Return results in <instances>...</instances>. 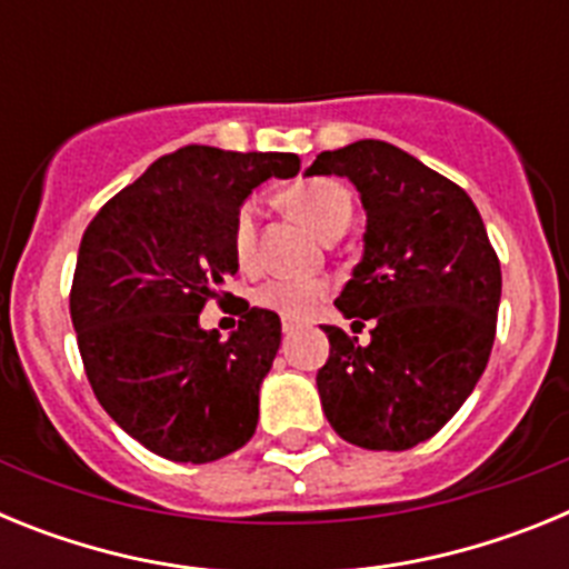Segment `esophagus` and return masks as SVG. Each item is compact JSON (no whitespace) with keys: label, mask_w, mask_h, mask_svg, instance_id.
I'll return each instance as SVG.
<instances>
[{"label":"esophagus","mask_w":569,"mask_h":569,"mask_svg":"<svg viewBox=\"0 0 569 569\" xmlns=\"http://www.w3.org/2000/svg\"><path fill=\"white\" fill-rule=\"evenodd\" d=\"M281 330H284V333H293V330H299V321H290V319H284L281 321Z\"/></svg>","instance_id":"esophagus-1"}]
</instances>
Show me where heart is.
<instances>
[{"label": "heart", "mask_w": 569, "mask_h": 569, "mask_svg": "<svg viewBox=\"0 0 569 569\" xmlns=\"http://www.w3.org/2000/svg\"><path fill=\"white\" fill-rule=\"evenodd\" d=\"M284 204L293 216L321 239L341 236L353 219V196L336 179H308L284 193ZM230 248L241 268H250L256 256V204L244 202L233 216ZM330 296L328 281L319 279H270L256 290V305L273 310L281 319H308Z\"/></svg>", "instance_id": "1"}]
</instances>
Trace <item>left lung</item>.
Listing matches in <instances>:
<instances>
[{
  "label": "left lung",
  "mask_w": 569,
  "mask_h": 569,
  "mask_svg": "<svg viewBox=\"0 0 569 569\" xmlns=\"http://www.w3.org/2000/svg\"><path fill=\"white\" fill-rule=\"evenodd\" d=\"M347 176L367 210L365 256L336 308L370 341L325 325L316 376L330 427L367 450H410L472 393L496 339L501 264L470 196L379 139L316 156L308 176Z\"/></svg>",
  "instance_id": "1"
}]
</instances>
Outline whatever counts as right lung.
<instances>
[{"label":"right lung","mask_w":569,"mask_h":569,"mask_svg":"<svg viewBox=\"0 0 569 569\" xmlns=\"http://www.w3.org/2000/svg\"><path fill=\"white\" fill-rule=\"evenodd\" d=\"M299 164L296 153L188 144L156 159L84 230L70 284L84 373L110 419L150 453L208 465L256 433L279 316L239 299V328L219 339L199 313L230 296L236 210L256 184Z\"/></svg>","instance_id":"1"}]
</instances>
